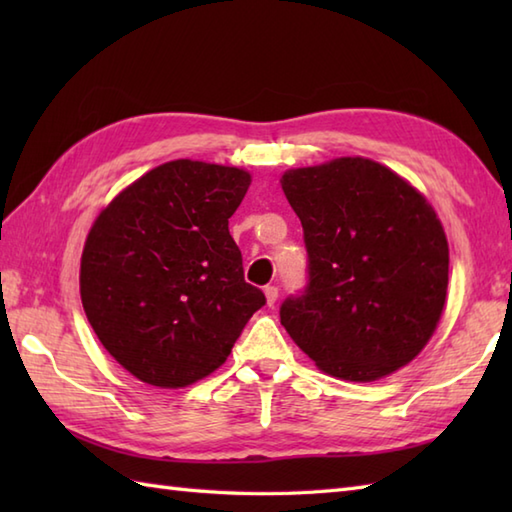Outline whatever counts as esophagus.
I'll use <instances>...</instances> for the list:
<instances>
[{
	"instance_id": "1",
	"label": "esophagus",
	"mask_w": 512,
	"mask_h": 512,
	"mask_svg": "<svg viewBox=\"0 0 512 512\" xmlns=\"http://www.w3.org/2000/svg\"><path fill=\"white\" fill-rule=\"evenodd\" d=\"M264 295H266V303H268V306H275V301H277V297H279V290H277V286H266V288H264Z\"/></svg>"
}]
</instances>
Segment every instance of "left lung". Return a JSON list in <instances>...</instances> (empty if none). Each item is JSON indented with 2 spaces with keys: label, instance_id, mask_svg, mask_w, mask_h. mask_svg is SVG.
<instances>
[{
  "label": "left lung",
  "instance_id": "obj_1",
  "mask_svg": "<svg viewBox=\"0 0 512 512\" xmlns=\"http://www.w3.org/2000/svg\"><path fill=\"white\" fill-rule=\"evenodd\" d=\"M281 189L299 215L308 286L281 325L325 374L372 383L405 367L436 332L449 244L433 206L369 158L290 169Z\"/></svg>",
  "mask_w": 512,
  "mask_h": 512
}]
</instances>
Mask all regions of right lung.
Listing matches in <instances>:
<instances>
[{
    "mask_svg": "<svg viewBox=\"0 0 512 512\" xmlns=\"http://www.w3.org/2000/svg\"><path fill=\"white\" fill-rule=\"evenodd\" d=\"M250 173L200 160L147 171L105 206L81 257V301L103 347L147 385L209 376L266 303L244 281L228 217Z\"/></svg>",
    "mask_w": 512,
    "mask_h": 512,
    "instance_id": "obj_1",
    "label": "right lung"
}]
</instances>
